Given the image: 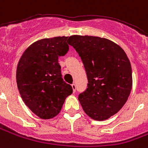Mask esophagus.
<instances>
[{
  "instance_id": "esophagus-1",
  "label": "esophagus",
  "mask_w": 148,
  "mask_h": 148,
  "mask_svg": "<svg viewBox=\"0 0 148 148\" xmlns=\"http://www.w3.org/2000/svg\"><path fill=\"white\" fill-rule=\"evenodd\" d=\"M71 86H72V89H73V91L75 92V90H76V85L73 83V84L71 85Z\"/></svg>"
}]
</instances>
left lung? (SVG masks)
<instances>
[{
    "mask_svg": "<svg viewBox=\"0 0 148 148\" xmlns=\"http://www.w3.org/2000/svg\"><path fill=\"white\" fill-rule=\"evenodd\" d=\"M68 43L84 65L87 88L78 95L82 109L95 120H105L123 106L132 88L130 61L119 45L108 39L73 35Z\"/></svg>",
    "mask_w": 148,
    "mask_h": 148,
    "instance_id": "8db88e82",
    "label": "left lung"
}]
</instances>
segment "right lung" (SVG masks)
<instances>
[{"mask_svg": "<svg viewBox=\"0 0 148 148\" xmlns=\"http://www.w3.org/2000/svg\"><path fill=\"white\" fill-rule=\"evenodd\" d=\"M68 37L39 40L29 45L16 68V84L24 103L38 117L56 116L73 93L61 73L58 58L69 51Z\"/></svg>", "mask_w": 148, "mask_h": 148, "instance_id": "obj_1", "label": "right lung"}]
</instances>
